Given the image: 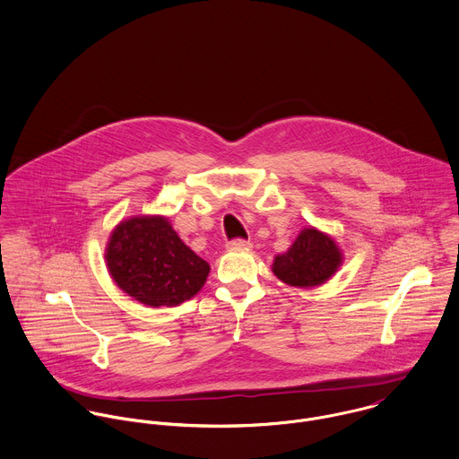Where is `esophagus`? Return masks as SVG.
I'll list each match as a JSON object with an SVG mask.
<instances>
[{
	"label": "esophagus",
	"mask_w": 459,
	"mask_h": 459,
	"mask_svg": "<svg viewBox=\"0 0 459 459\" xmlns=\"http://www.w3.org/2000/svg\"><path fill=\"white\" fill-rule=\"evenodd\" d=\"M226 247H228L230 251H235V249H247V247H251V242H249V240H244V238H233V240H230V242L226 244Z\"/></svg>",
	"instance_id": "34e87169"
}]
</instances>
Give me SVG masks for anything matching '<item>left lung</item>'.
Returning a JSON list of instances; mask_svg holds the SVG:
<instances>
[{"label": "left lung", "instance_id": "8db88e82", "mask_svg": "<svg viewBox=\"0 0 459 459\" xmlns=\"http://www.w3.org/2000/svg\"><path fill=\"white\" fill-rule=\"evenodd\" d=\"M341 264V253L335 242L309 228L304 230L288 253L275 256L273 273L290 286H318Z\"/></svg>", "mask_w": 459, "mask_h": 459}]
</instances>
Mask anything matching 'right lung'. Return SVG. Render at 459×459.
Instances as JSON below:
<instances>
[{
	"mask_svg": "<svg viewBox=\"0 0 459 459\" xmlns=\"http://www.w3.org/2000/svg\"><path fill=\"white\" fill-rule=\"evenodd\" d=\"M106 262L115 282L141 304L178 306L195 297L210 266L164 217H134L113 231Z\"/></svg>",
	"mask_w": 459,
	"mask_h": 459,
	"instance_id": "obj_1",
	"label": "right lung"
}]
</instances>
